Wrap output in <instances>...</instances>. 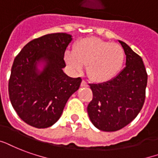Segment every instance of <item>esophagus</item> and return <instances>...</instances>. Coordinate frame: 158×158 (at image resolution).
I'll list each match as a JSON object with an SVG mask.
<instances>
[{"mask_svg":"<svg viewBox=\"0 0 158 158\" xmlns=\"http://www.w3.org/2000/svg\"><path fill=\"white\" fill-rule=\"evenodd\" d=\"M81 86H88V84H87V82H86V81H81Z\"/></svg>","mask_w":158,"mask_h":158,"instance_id":"34e87169","label":"esophagus"}]
</instances>
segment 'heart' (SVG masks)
<instances>
[{"label": "heart", "mask_w": 158, "mask_h": 158, "mask_svg": "<svg viewBox=\"0 0 158 158\" xmlns=\"http://www.w3.org/2000/svg\"><path fill=\"white\" fill-rule=\"evenodd\" d=\"M122 46L98 38H85L75 45L74 52L66 51L65 60L72 69L81 72L87 66L89 77L106 82L116 77L125 62Z\"/></svg>", "instance_id": "1"}]
</instances>
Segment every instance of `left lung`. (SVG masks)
Masks as SVG:
<instances>
[{
  "mask_svg": "<svg viewBox=\"0 0 158 158\" xmlns=\"http://www.w3.org/2000/svg\"><path fill=\"white\" fill-rule=\"evenodd\" d=\"M118 41L125 51L126 66L112 80L90 84L93 98L87 113L92 124L104 131H117L129 124L145 101L148 74L142 57L127 44Z\"/></svg>",
  "mask_w": 158,
  "mask_h": 158,
  "instance_id": "8db88e82",
  "label": "left lung"
}]
</instances>
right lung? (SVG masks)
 <instances>
[{"label": "right lung", "instance_id": "obj_1", "mask_svg": "<svg viewBox=\"0 0 158 158\" xmlns=\"http://www.w3.org/2000/svg\"><path fill=\"white\" fill-rule=\"evenodd\" d=\"M72 40L66 33L47 34L28 42L15 58L9 97L13 108L28 125L47 128L55 124L69 97L80 87L81 78L70 77L62 70Z\"/></svg>", "mask_w": 158, "mask_h": 158}]
</instances>
